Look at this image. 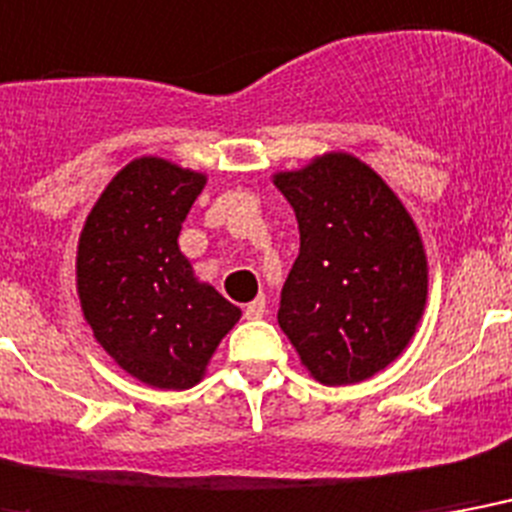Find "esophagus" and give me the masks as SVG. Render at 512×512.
Instances as JSON below:
<instances>
[{
  "label": "esophagus",
  "mask_w": 512,
  "mask_h": 512,
  "mask_svg": "<svg viewBox=\"0 0 512 512\" xmlns=\"http://www.w3.org/2000/svg\"><path fill=\"white\" fill-rule=\"evenodd\" d=\"M267 315V301H264V296H256V299L245 307V318L248 320H261Z\"/></svg>",
  "instance_id": "obj_1"
}]
</instances>
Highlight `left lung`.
Masks as SVG:
<instances>
[{
  "label": "left lung",
  "instance_id": "left-lung-1",
  "mask_svg": "<svg viewBox=\"0 0 512 512\" xmlns=\"http://www.w3.org/2000/svg\"><path fill=\"white\" fill-rule=\"evenodd\" d=\"M299 221L277 323L320 384H355L406 350L427 301V256L398 194L366 162L328 152L272 176Z\"/></svg>",
  "mask_w": 512,
  "mask_h": 512
}]
</instances>
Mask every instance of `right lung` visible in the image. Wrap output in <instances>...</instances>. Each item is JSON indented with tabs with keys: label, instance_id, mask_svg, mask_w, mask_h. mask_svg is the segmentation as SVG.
Here are the masks:
<instances>
[{
	"label": "right lung",
	"instance_id": "1",
	"mask_svg": "<svg viewBox=\"0 0 512 512\" xmlns=\"http://www.w3.org/2000/svg\"><path fill=\"white\" fill-rule=\"evenodd\" d=\"M205 173L138 157L109 181L77 245L87 326L114 363L160 390L200 382L240 310L194 277L178 235Z\"/></svg>",
	"mask_w": 512,
	"mask_h": 512
}]
</instances>
